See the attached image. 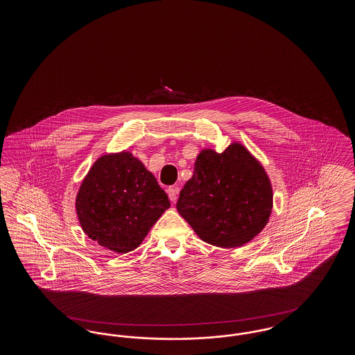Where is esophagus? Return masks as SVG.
<instances>
[{"label": "esophagus", "mask_w": 355, "mask_h": 355, "mask_svg": "<svg viewBox=\"0 0 355 355\" xmlns=\"http://www.w3.org/2000/svg\"><path fill=\"white\" fill-rule=\"evenodd\" d=\"M168 194H169V198L170 201L173 203H175V201H177V194H178V187L177 186H171V187H169L168 189Z\"/></svg>", "instance_id": "34e87169"}]
</instances>
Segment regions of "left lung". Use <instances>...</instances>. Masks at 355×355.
I'll return each instance as SVG.
<instances>
[{"mask_svg":"<svg viewBox=\"0 0 355 355\" xmlns=\"http://www.w3.org/2000/svg\"><path fill=\"white\" fill-rule=\"evenodd\" d=\"M271 209L269 175L239 142L222 153L201 150L177 202L178 213L196 234L223 249L243 246L258 236Z\"/></svg>","mask_w":355,"mask_h":355,"instance_id":"8db88e82","label":"left lung"}]
</instances>
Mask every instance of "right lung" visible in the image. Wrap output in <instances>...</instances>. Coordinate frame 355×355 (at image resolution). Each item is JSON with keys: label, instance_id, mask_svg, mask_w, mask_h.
I'll return each instance as SVG.
<instances>
[{"label": "right lung", "instance_id": "add662e5", "mask_svg": "<svg viewBox=\"0 0 355 355\" xmlns=\"http://www.w3.org/2000/svg\"><path fill=\"white\" fill-rule=\"evenodd\" d=\"M169 207L155 177L130 152L101 155L76 197L85 234L119 254L137 249Z\"/></svg>", "mask_w": 355, "mask_h": 355}]
</instances>
